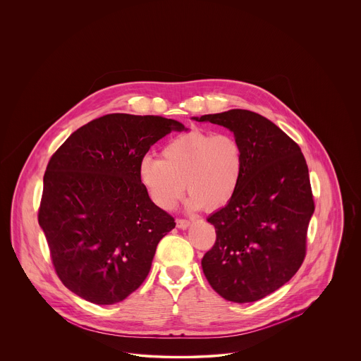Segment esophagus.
Listing matches in <instances>:
<instances>
[{
  "label": "esophagus",
  "instance_id": "1",
  "mask_svg": "<svg viewBox=\"0 0 361 361\" xmlns=\"http://www.w3.org/2000/svg\"><path fill=\"white\" fill-rule=\"evenodd\" d=\"M176 223H177V227L181 228V230H185V228H188L191 226V221L187 220V219H177Z\"/></svg>",
  "mask_w": 361,
  "mask_h": 361
}]
</instances>
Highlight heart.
Returning <instances> with one entry per match:
<instances>
[{
	"instance_id": "b5f03b06",
	"label": "heart",
	"mask_w": 361,
	"mask_h": 361,
	"mask_svg": "<svg viewBox=\"0 0 361 361\" xmlns=\"http://www.w3.org/2000/svg\"><path fill=\"white\" fill-rule=\"evenodd\" d=\"M161 158L151 155L140 161V180L151 200L161 209H171L187 188V206L219 209L235 195L243 173L240 141L226 133L213 134L192 128L171 138Z\"/></svg>"
}]
</instances>
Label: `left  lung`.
<instances>
[{
	"instance_id": "obj_1",
	"label": "left lung",
	"mask_w": 361,
	"mask_h": 361,
	"mask_svg": "<svg viewBox=\"0 0 361 361\" xmlns=\"http://www.w3.org/2000/svg\"><path fill=\"white\" fill-rule=\"evenodd\" d=\"M194 119L227 127L243 149L235 195L207 219L216 242L202 259L203 274L226 300H259L290 280L305 260L314 213L306 159L292 138L259 114L231 109Z\"/></svg>"
}]
</instances>
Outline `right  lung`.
<instances>
[{
  "mask_svg": "<svg viewBox=\"0 0 361 361\" xmlns=\"http://www.w3.org/2000/svg\"><path fill=\"white\" fill-rule=\"evenodd\" d=\"M171 130L185 127L161 116L105 115L78 128L48 161L39 224L56 276L91 303L133 293L176 227L140 180V161Z\"/></svg>",
  "mask_w": 361,
  "mask_h": 361,
  "instance_id": "right-lung-1",
  "label": "right lung"
}]
</instances>
